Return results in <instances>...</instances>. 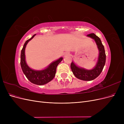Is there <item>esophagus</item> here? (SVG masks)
I'll use <instances>...</instances> for the list:
<instances>
[{
    "label": "esophagus",
    "mask_w": 124,
    "mask_h": 124,
    "mask_svg": "<svg viewBox=\"0 0 124 124\" xmlns=\"http://www.w3.org/2000/svg\"><path fill=\"white\" fill-rule=\"evenodd\" d=\"M68 54H69V52H66V53H65V55H68Z\"/></svg>",
    "instance_id": "34e87169"
}]
</instances>
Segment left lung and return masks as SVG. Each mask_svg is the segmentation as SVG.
I'll return each instance as SVG.
<instances>
[{
    "mask_svg": "<svg viewBox=\"0 0 124 124\" xmlns=\"http://www.w3.org/2000/svg\"><path fill=\"white\" fill-rule=\"evenodd\" d=\"M87 36L94 39L99 51L98 62L96 67L92 70H88L77 67L73 62H71L70 65L71 70L74 76L78 79L83 81H92L98 77L102 72L106 59L104 46L101 42L100 39L93 33L87 35Z\"/></svg>",
    "mask_w": 124,
    "mask_h": 124,
    "instance_id": "left-lung-1",
    "label": "left lung"
}]
</instances>
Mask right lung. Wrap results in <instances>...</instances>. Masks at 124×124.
<instances>
[{
  "mask_svg": "<svg viewBox=\"0 0 124 124\" xmlns=\"http://www.w3.org/2000/svg\"><path fill=\"white\" fill-rule=\"evenodd\" d=\"M36 35V34L33 35L31 38L26 41L21 51V66L23 73L30 82L36 85H42L47 83L48 82L53 79L55 76L56 68L62 60V58H60L57 61L52 62L47 68L43 70L36 71L30 68L26 64L25 61V50L27 43L31 40Z\"/></svg>",
  "mask_w": 124,
  "mask_h": 124,
  "instance_id": "obj_1",
  "label": "right lung"
}]
</instances>
